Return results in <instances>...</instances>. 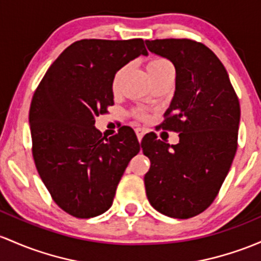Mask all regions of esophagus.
I'll list each match as a JSON object with an SVG mask.
<instances>
[{
  "mask_svg": "<svg viewBox=\"0 0 261 261\" xmlns=\"http://www.w3.org/2000/svg\"><path fill=\"white\" fill-rule=\"evenodd\" d=\"M135 133H136L137 140H139V141H141L142 137H144V135H145V130H144V128H142V127H136L135 128Z\"/></svg>",
  "mask_w": 261,
  "mask_h": 261,
  "instance_id": "obj_1",
  "label": "esophagus"
}]
</instances>
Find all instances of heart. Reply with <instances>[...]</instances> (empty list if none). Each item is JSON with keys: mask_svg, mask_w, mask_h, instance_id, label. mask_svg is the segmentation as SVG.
<instances>
[{"mask_svg": "<svg viewBox=\"0 0 261 261\" xmlns=\"http://www.w3.org/2000/svg\"><path fill=\"white\" fill-rule=\"evenodd\" d=\"M146 68H147V71L148 74H150L151 78L154 75H157V74L163 73V71H167V70L174 71V68L173 65L171 64V62H168L167 59L165 58L151 59V61L147 63V67ZM122 73H124V69H119L115 73V75H114L113 82H111V88H113L114 91L117 90V87H119V82H120V78H121ZM136 115L139 117H145V114L142 113V111H137Z\"/></svg>", "mask_w": 261, "mask_h": 261, "instance_id": "b5f03b06", "label": "heart"}]
</instances>
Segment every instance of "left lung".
Returning a JSON list of instances; mask_svg holds the SVG:
<instances>
[{
  "label": "left lung",
  "instance_id": "1",
  "mask_svg": "<svg viewBox=\"0 0 261 261\" xmlns=\"http://www.w3.org/2000/svg\"><path fill=\"white\" fill-rule=\"evenodd\" d=\"M148 50L176 68V90L161 127L179 134L177 145L142 139L151 166L148 202L167 217L187 219L216 199L237 152L240 105L218 57L192 39L146 41Z\"/></svg>",
  "mask_w": 261,
  "mask_h": 261
}]
</instances>
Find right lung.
Returning a JSON list of instances; mask_svg holds the SVG:
<instances>
[{"instance_id": "add662e5", "label": "right lung", "mask_w": 261, "mask_h": 261, "mask_svg": "<svg viewBox=\"0 0 261 261\" xmlns=\"http://www.w3.org/2000/svg\"><path fill=\"white\" fill-rule=\"evenodd\" d=\"M141 38L82 39L54 61L34 91L30 109L32 153L54 202L75 218H91L113 204L128 162L140 151L133 128L109 137L95 116L114 105V75L139 56Z\"/></svg>"}]
</instances>
